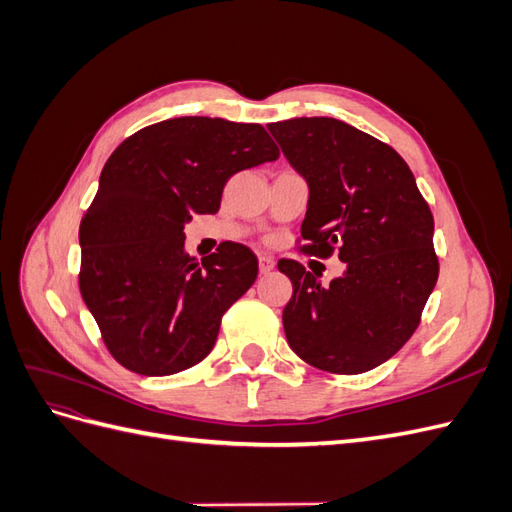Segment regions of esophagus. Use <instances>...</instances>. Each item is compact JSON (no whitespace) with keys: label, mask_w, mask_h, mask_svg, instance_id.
<instances>
[{"label":"esophagus","mask_w":512,"mask_h":512,"mask_svg":"<svg viewBox=\"0 0 512 512\" xmlns=\"http://www.w3.org/2000/svg\"><path fill=\"white\" fill-rule=\"evenodd\" d=\"M273 267H275L273 258H269V256H260V258H258V269H260V273H269V271H273Z\"/></svg>","instance_id":"obj_1"}]
</instances>
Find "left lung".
Returning <instances> with one entry per match:
<instances>
[{
	"label": "left lung",
	"instance_id": "1",
	"mask_svg": "<svg viewBox=\"0 0 512 512\" xmlns=\"http://www.w3.org/2000/svg\"><path fill=\"white\" fill-rule=\"evenodd\" d=\"M267 128L309 183L299 250L337 252L346 262L329 286L299 260L277 262L292 282L286 339L316 369L363 374L389 361L421 324L440 273L431 209L406 160L367 132L333 117Z\"/></svg>",
	"mask_w": 512,
	"mask_h": 512
}]
</instances>
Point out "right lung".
Returning a JSON list of instances; mask_svg holds the SVG:
<instances>
[{"label": "right lung", "mask_w": 512, "mask_h": 512, "mask_svg": "<svg viewBox=\"0 0 512 512\" xmlns=\"http://www.w3.org/2000/svg\"><path fill=\"white\" fill-rule=\"evenodd\" d=\"M277 158L260 123L211 117L153 123L111 153L79 228V288L119 365L170 376L211 352L226 309L254 284L258 260L232 241L194 260L183 224L192 213H218L239 170Z\"/></svg>", "instance_id": "1"}]
</instances>
